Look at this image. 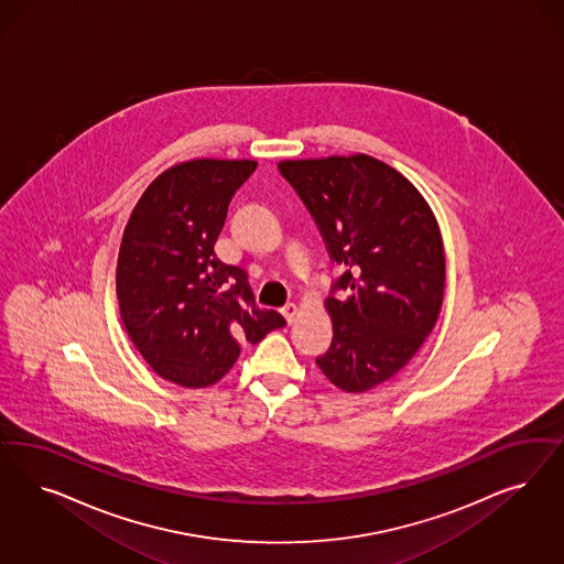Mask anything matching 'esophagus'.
I'll return each mask as SVG.
<instances>
[{"label": "esophagus", "instance_id": "obj_1", "mask_svg": "<svg viewBox=\"0 0 564 564\" xmlns=\"http://www.w3.org/2000/svg\"><path fill=\"white\" fill-rule=\"evenodd\" d=\"M282 315L286 317V322H289V324H292V322L296 319V315H299V307H296L294 303H286V305L282 307Z\"/></svg>", "mask_w": 564, "mask_h": 564}]
</instances>
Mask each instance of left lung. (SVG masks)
<instances>
[{
	"label": "left lung",
	"instance_id": "obj_1",
	"mask_svg": "<svg viewBox=\"0 0 564 564\" xmlns=\"http://www.w3.org/2000/svg\"><path fill=\"white\" fill-rule=\"evenodd\" d=\"M278 170L345 270L326 299L332 345L315 364L340 390L367 392L399 373L436 326L446 273L436 218L411 182L369 155Z\"/></svg>",
	"mask_w": 564,
	"mask_h": 564
}]
</instances>
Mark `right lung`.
Segmentation results:
<instances>
[{
    "instance_id": "1",
    "label": "right lung",
    "mask_w": 564,
    "mask_h": 564,
    "mask_svg": "<svg viewBox=\"0 0 564 564\" xmlns=\"http://www.w3.org/2000/svg\"><path fill=\"white\" fill-rule=\"evenodd\" d=\"M257 167L251 160H193L149 184L128 219L116 292L132 345L164 380L205 388L242 345L286 326L259 310L249 273L221 263L214 245L228 205Z\"/></svg>"
}]
</instances>
